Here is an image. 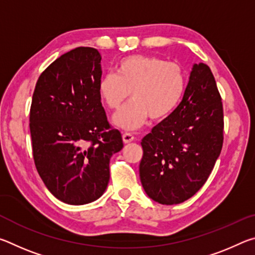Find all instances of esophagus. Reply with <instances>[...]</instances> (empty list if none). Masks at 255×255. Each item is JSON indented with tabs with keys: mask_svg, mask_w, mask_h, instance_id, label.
Segmentation results:
<instances>
[{
	"mask_svg": "<svg viewBox=\"0 0 255 255\" xmlns=\"http://www.w3.org/2000/svg\"><path fill=\"white\" fill-rule=\"evenodd\" d=\"M133 139H135V137H133L132 133H130V132H125V133H123V140H124L125 144L131 143V141H132Z\"/></svg>",
	"mask_w": 255,
	"mask_h": 255,
	"instance_id": "34e87169",
	"label": "esophagus"
}]
</instances>
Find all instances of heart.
I'll use <instances>...</instances> for the list:
<instances>
[{
    "instance_id": "b5f03b06",
    "label": "heart",
    "mask_w": 255,
    "mask_h": 255,
    "mask_svg": "<svg viewBox=\"0 0 255 255\" xmlns=\"http://www.w3.org/2000/svg\"><path fill=\"white\" fill-rule=\"evenodd\" d=\"M187 83L182 64L155 55L135 54L119 60L117 74L103 75L98 91L110 110H118L131 93L132 101L115 116L114 123L133 130L149 117L155 122L169 118L182 101Z\"/></svg>"
}]
</instances>
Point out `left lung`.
I'll return each mask as SVG.
<instances>
[{
    "label": "left lung",
    "mask_w": 255,
    "mask_h": 255,
    "mask_svg": "<svg viewBox=\"0 0 255 255\" xmlns=\"http://www.w3.org/2000/svg\"><path fill=\"white\" fill-rule=\"evenodd\" d=\"M223 141L221 93L209 66L195 64L180 106L141 140L145 192L162 205L191 198L209 178Z\"/></svg>",
    "instance_id": "left-lung-1"
}]
</instances>
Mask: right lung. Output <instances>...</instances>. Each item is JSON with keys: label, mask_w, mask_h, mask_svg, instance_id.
<instances>
[{"label": "right lung", "mask_w": 255, "mask_h": 255, "mask_svg": "<svg viewBox=\"0 0 255 255\" xmlns=\"http://www.w3.org/2000/svg\"><path fill=\"white\" fill-rule=\"evenodd\" d=\"M101 55L77 47L41 73L30 107L36 169L47 189L68 205L97 200L110 179V157L124 147L99 96Z\"/></svg>", "instance_id": "obj_1"}]
</instances>
